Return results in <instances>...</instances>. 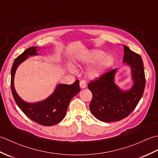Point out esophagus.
<instances>
[{
	"mask_svg": "<svg viewBox=\"0 0 158 158\" xmlns=\"http://www.w3.org/2000/svg\"><path fill=\"white\" fill-rule=\"evenodd\" d=\"M79 85H80V88L81 89L86 88V82L84 81V80H81V81H80Z\"/></svg>",
	"mask_w": 158,
	"mask_h": 158,
	"instance_id": "esophagus-1",
	"label": "esophagus"
}]
</instances>
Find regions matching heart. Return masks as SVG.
<instances>
[{
	"label": "heart",
	"instance_id": "heart-1",
	"mask_svg": "<svg viewBox=\"0 0 158 158\" xmlns=\"http://www.w3.org/2000/svg\"><path fill=\"white\" fill-rule=\"evenodd\" d=\"M105 52L98 49H94L89 53H87L83 57V62L87 64L95 62L97 60L99 61L96 63L92 68H90L88 72V75L89 78L96 79L101 76L108 69L110 66L113 65L114 62V58L112 55L108 54L105 56ZM69 69L71 71H75L73 66H70Z\"/></svg>",
	"mask_w": 158,
	"mask_h": 158
}]
</instances>
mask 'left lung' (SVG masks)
Returning <instances> with one entry per match:
<instances>
[{
    "label": "left lung",
    "mask_w": 158,
    "mask_h": 158,
    "mask_svg": "<svg viewBox=\"0 0 158 158\" xmlns=\"http://www.w3.org/2000/svg\"><path fill=\"white\" fill-rule=\"evenodd\" d=\"M123 62L131 69L134 84L128 90L121 89L115 83L117 69L92 81L88 88L92 93L89 109L96 119L104 122H117L128 116L142 98L145 87L143 62L139 54L123 45Z\"/></svg>",
    "instance_id": "obj_1"
}]
</instances>
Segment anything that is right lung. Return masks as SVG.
I'll list each match as a JSON object with an SVG mask.
<instances>
[{
  "instance_id": "1",
  "label": "right lung",
  "mask_w": 158,
  "mask_h": 158,
  "mask_svg": "<svg viewBox=\"0 0 158 158\" xmlns=\"http://www.w3.org/2000/svg\"><path fill=\"white\" fill-rule=\"evenodd\" d=\"M38 47H31L15 58L11 68V88L17 105L28 118L42 126H50L58 123L65 117L70 101L80 92L79 81L76 80L72 85L58 84L52 94L42 101L29 103L23 100L15 89V71L29 56L38 55Z\"/></svg>"
}]
</instances>
